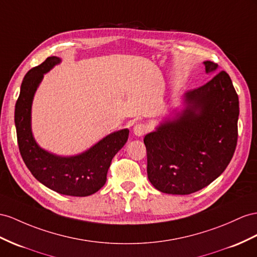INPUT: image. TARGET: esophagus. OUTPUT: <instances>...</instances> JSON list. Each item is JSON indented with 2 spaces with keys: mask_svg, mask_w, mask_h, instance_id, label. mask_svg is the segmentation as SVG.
Returning a JSON list of instances; mask_svg holds the SVG:
<instances>
[{
  "mask_svg": "<svg viewBox=\"0 0 257 257\" xmlns=\"http://www.w3.org/2000/svg\"><path fill=\"white\" fill-rule=\"evenodd\" d=\"M147 131H148V127L146 126V124L144 123H137L136 126H135V128H134V134L136 135V136H138V137H142V136H144L147 134Z\"/></svg>",
  "mask_w": 257,
  "mask_h": 257,
  "instance_id": "34e87169",
  "label": "esophagus"
}]
</instances>
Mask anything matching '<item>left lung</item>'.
<instances>
[{"label": "left lung", "instance_id": "left-lung-1", "mask_svg": "<svg viewBox=\"0 0 257 257\" xmlns=\"http://www.w3.org/2000/svg\"><path fill=\"white\" fill-rule=\"evenodd\" d=\"M206 74L218 65L206 61ZM185 108L144 137L148 177L168 194H191L223 173L238 140L239 97L226 71L183 96Z\"/></svg>", "mask_w": 257, "mask_h": 257}]
</instances>
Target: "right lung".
I'll return each mask as SVG.
<instances>
[{
	"instance_id": "obj_1",
	"label": "right lung",
	"mask_w": 257,
	"mask_h": 257,
	"mask_svg": "<svg viewBox=\"0 0 257 257\" xmlns=\"http://www.w3.org/2000/svg\"><path fill=\"white\" fill-rule=\"evenodd\" d=\"M60 63V57H48L24 78L15 105L19 152L30 173L45 187L64 195L88 196L105 185L111 160L126 144L129 130L110 134L75 156H58L39 147L31 131L32 100L43 75Z\"/></svg>"
}]
</instances>
